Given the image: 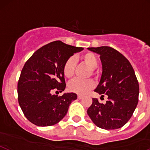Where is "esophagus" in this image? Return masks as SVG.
<instances>
[{
	"mask_svg": "<svg viewBox=\"0 0 150 150\" xmlns=\"http://www.w3.org/2000/svg\"><path fill=\"white\" fill-rule=\"evenodd\" d=\"M83 98V96H81V95H78V99H82Z\"/></svg>",
	"mask_w": 150,
	"mask_h": 150,
	"instance_id": "34e87169",
	"label": "esophagus"
}]
</instances>
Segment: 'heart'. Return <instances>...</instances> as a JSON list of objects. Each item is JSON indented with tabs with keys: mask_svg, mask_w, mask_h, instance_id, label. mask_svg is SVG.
Listing matches in <instances>:
<instances>
[{
	"mask_svg": "<svg viewBox=\"0 0 150 150\" xmlns=\"http://www.w3.org/2000/svg\"><path fill=\"white\" fill-rule=\"evenodd\" d=\"M79 58L85 64H87L90 68L92 69L91 72L93 74V69L97 67L98 63L96 55L92 52H86L82 54ZM75 63V59L73 57H70L63 64L62 72L66 78H72L73 75ZM94 86H95V83L93 80H82L75 79L69 83L67 88L70 92L83 95L88 92L90 90L93 89Z\"/></svg>",
	"mask_w": 150,
	"mask_h": 150,
	"instance_id": "heart-1",
	"label": "heart"
}]
</instances>
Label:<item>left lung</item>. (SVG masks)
Wrapping results in <instances>:
<instances>
[{
  "instance_id": "1",
  "label": "left lung",
  "mask_w": 150,
  "mask_h": 150,
  "mask_svg": "<svg viewBox=\"0 0 150 150\" xmlns=\"http://www.w3.org/2000/svg\"><path fill=\"white\" fill-rule=\"evenodd\" d=\"M100 54L102 75L95 92L108 96L105 104L93 98L87 113L100 128L110 130L125 125L132 117L139 101V87L134 70L129 61L112 47H89Z\"/></svg>"
}]
</instances>
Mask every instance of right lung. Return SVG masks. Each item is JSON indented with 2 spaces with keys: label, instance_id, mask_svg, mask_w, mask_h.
Here are the masks:
<instances>
[{
  "label": "right lung",
  "instance_id": "1",
  "mask_svg": "<svg viewBox=\"0 0 150 150\" xmlns=\"http://www.w3.org/2000/svg\"><path fill=\"white\" fill-rule=\"evenodd\" d=\"M83 48L54 41L37 50L26 61L18 82V100L23 114L39 127L56 124L67 114L71 102L77 99L74 93L62 92L66 84L62 72L64 62Z\"/></svg>",
  "mask_w": 150,
  "mask_h": 150
}]
</instances>
